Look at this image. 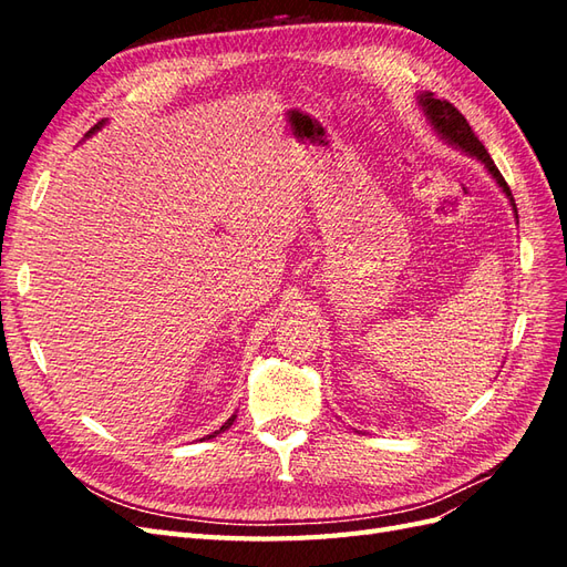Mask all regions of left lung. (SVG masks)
<instances>
[{"mask_svg": "<svg viewBox=\"0 0 567 567\" xmlns=\"http://www.w3.org/2000/svg\"><path fill=\"white\" fill-rule=\"evenodd\" d=\"M419 106L423 109L425 117L431 120L433 130L442 136L444 142H450L452 146H456V148H461V151H466L468 156L477 158L480 163H483V165L487 167V173L496 179V184H499V186L504 188V194L508 196V200H511V205H513V213H516V219H518V210H516V203H513L511 188H508L506 179L502 177L499 169H496L494 161L489 158V153H487V148L483 146V142H480L477 136H475V132L471 130L468 120L463 117V115L458 113V109H454V104H450L447 99H435L433 92L421 94V96H419Z\"/></svg>", "mask_w": 567, "mask_h": 567, "instance_id": "obj_1", "label": "left lung"}]
</instances>
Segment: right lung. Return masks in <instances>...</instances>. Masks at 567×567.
Masks as SVG:
<instances>
[{
	"instance_id": "add662e5",
	"label": "right lung",
	"mask_w": 567,
	"mask_h": 567,
	"mask_svg": "<svg viewBox=\"0 0 567 567\" xmlns=\"http://www.w3.org/2000/svg\"><path fill=\"white\" fill-rule=\"evenodd\" d=\"M101 125H104V120H101V123H99V125H94V127L90 130V134H92V132H96V130H99ZM90 134H87V136H90ZM234 419H236V416H231V419H229V421H227L225 425H221V427H219V431H215V433H213V435H208V437H215V435H219V433H225V431H227V427H229V425L234 423Z\"/></svg>"
}]
</instances>
